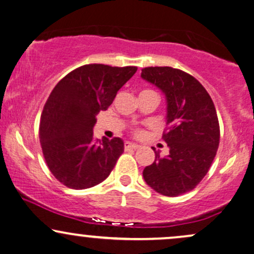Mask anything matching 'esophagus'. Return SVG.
Instances as JSON below:
<instances>
[{
	"label": "esophagus",
	"mask_w": 254,
	"mask_h": 254,
	"mask_svg": "<svg viewBox=\"0 0 254 254\" xmlns=\"http://www.w3.org/2000/svg\"><path fill=\"white\" fill-rule=\"evenodd\" d=\"M139 145L136 144V143H130V142H127L125 143V149H138Z\"/></svg>",
	"instance_id": "obj_1"
}]
</instances>
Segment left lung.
<instances>
[{
	"label": "left lung",
	"mask_w": 254,
	"mask_h": 254,
	"mask_svg": "<svg viewBox=\"0 0 254 254\" xmlns=\"http://www.w3.org/2000/svg\"><path fill=\"white\" fill-rule=\"evenodd\" d=\"M141 77L165 94L167 130L162 138L170 148L166 156L155 151V161L143 170L144 182L164 196L177 197L193 190L214 161L220 143L216 110L205 88L188 72L149 66Z\"/></svg>",
	"instance_id": "left-lung-1"
}]
</instances>
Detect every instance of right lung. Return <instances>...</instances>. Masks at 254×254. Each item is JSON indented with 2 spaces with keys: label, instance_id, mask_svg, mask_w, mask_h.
I'll return each mask as SVG.
<instances>
[{
  "label": "right lung",
  "instance_id": "1",
  "mask_svg": "<svg viewBox=\"0 0 254 254\" xmlns=\"http://www.w3.org/2000/svg\"><path fill=\"white\" fill-rule=\"evenodd\" d=\"M136 70L86 64L52 89L40 118V144L49 170L66 188L83 190L104 182L123 154V139L100 141L93 127L98 113L109 109Z\"/></svg>",
  "mask_w": 254,
  "mask_h": 254
}]
</instances>
